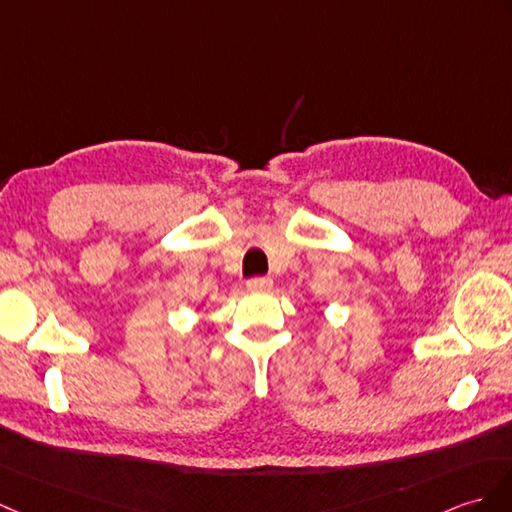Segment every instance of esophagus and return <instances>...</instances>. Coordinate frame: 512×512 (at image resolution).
I'll list each match as a JSON object with an SVG mask.
<instances>
[{
	"instance_id": "esophagus-1",
	"label": "esophagus",
	"mask_w": 512,
	"mask_h": 512,
	"mask_svg": "<svg viewBox=\"0 0 512 512\" xmlns=\"http://www.w3.org/2000/svg\"><path fill=\"white\" fill-rule=\"evenodd\" d=\"M246 288L251 290V292H270L272 290V279H268V277H255V279H248V283H246Z\"/></svg>"
}]
</instances>
